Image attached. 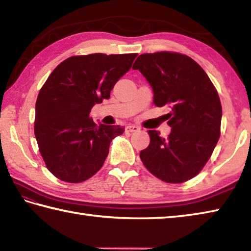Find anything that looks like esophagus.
Segmentation results:
<instances>
[{
	"label": "esophagus",
	"mask_w": 251,
	"mask_h": 251,
	"mask_svg": "<svg viewBox=\"0 0 251 251\" xmlns=\"http://www.w3.org/2000/svg\"><path fill=\"white\" fill-rule=\"evenodd\" d=\"M138 130H140V128H139L138 126H136V125H127L125 127V131L126 132H135V131H138Z\"/></svg>",
	"instance_id": "34e87169"
}]
</instances>
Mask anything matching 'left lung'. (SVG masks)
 <instances>
[{
  "label": "left lung",
  "mask_w": 251,
  "mask_h": 251,
  "mask_svg": "<svg viewBox=\"0 0 251 251\" xmlns=\"http://www.w3.org/2000/svg\"><path fill=\"white\" fill-rule=\"evenodd\" d=\"M153 90L156 106H169L168 138L148 130L150 144L140 151L142 163L166 183L195 177L210 159L220 137L222 105L217 90L199 64L174 52L146 53L132 65Z\"/></svg>",
  "instance_id": "8db88e82"
}]
</instances>
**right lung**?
I'll return each mask as SVG.
<instances>
[{
    "label": "right lung",
    "mask_w": 251,
    "mask_h": 251,
    "mask_svg": "<svg viewBox=\"0 0 251 251\" xmlns=\"http://www.w3.org/2000/svg\"><path fill=\"white\" fill-rule=\"evenodd\" d=\"M137 53H95L68 57L55 67L36 102L34 135L48 170L67 183H81L99 171L112 139L124 127L97 125L95 104L109 99Z\"/></svg>",
    "instance_id": "obj_1"
}]
</instances>
